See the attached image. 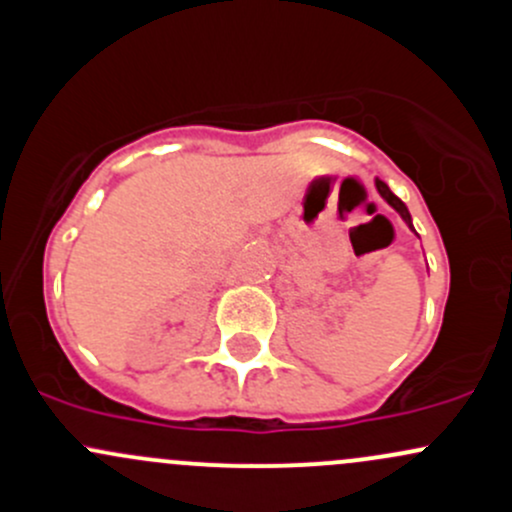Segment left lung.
<instances>
[{"mask_svg": "<svg viewBox=\"0 0 512 512\" xmlns=\"http://www.w3.org/2000/svg\"><path fill=\"white\" fill-rule=\"evenodd\" d=\"M375 186H378V193H380V196H383V198H385V201H387V203H390V206H392V208H395V211L402 215V220H405V223H407V225H410V228H412V218H410V211H407V206H405V203H402V201H400V198H397V196H395V193H392V191H390V188H387V184H385V181L375 179Z\"/></svg>", "mask_w": 512, "mask_h": 512, "instance_id": "8db88e82", "label": "left lung"}]
</instances>
